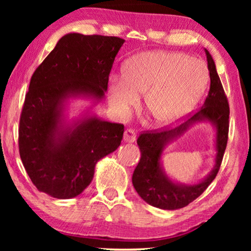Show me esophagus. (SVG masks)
Here are the masks:
<instances>
[{
    "instance_id": "34e87169",
    "label": "esophagus",
    "mask_w": 251,
    "mask_h": 251,
    "mask_svg": "<svg viewBox=\"0 0 251 251\" xmlns=\"http://www.w3.org/2000/svg\"><path fill=\"white\" fill-rule=\"evenodd\" d=\"M136 132L132 129H126L125 135H123V140L126 143H133L136 140Z\"/></svg>"
}]
</instances>
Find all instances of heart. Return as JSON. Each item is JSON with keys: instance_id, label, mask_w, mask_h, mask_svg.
<instances>
[{"instance_id": "1", "label": "heart", "mask_w": 251, "mask_h": 251, "mask_svg": "<svg viewBox=\"0 0 251 251\" xmlns=\"http://www.w3.org/2000/svg\"><path fill=\"white\" fill-rule=\"evenodd\" d=\"M203 61L176 51H145L126 61L123 76L108 85V99L125 115L144 94V108L155 126L176 125L198 104L208 87Z\"/></svg>"}]
</instances>
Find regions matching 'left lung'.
<instances>
[{"label": "left lung", "instance_id": "1", "mask_svg": "<svg viewBox=\"0 0 251 251\" xmlns=\"http://www.w3.org/2000/svg\"><path fill=\"white\" fill-rule=\"evenodd\" d=\"M210 75V89L202 107L180 126L160 132L143 133L137 139L142 153L139 163L132 175V184L137 193L147 203L163 210H176L186 207L203 193L216 178L221 167L228 137L229 107L215 61L204 49ZM210 123L215 131V164L203 180L195 184L175 181L163 167L162 155L165 147L198 123Z\"/></svg>", "mask_w": 251, "mask_h": 251}]
</instances>
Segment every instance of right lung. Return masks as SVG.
Segmentation results:
<instances>
[{
	"mask_svg": "<svg viewBox=\"0 0 251 251\" xmlns=\"http://www.w3.org/2000/svg\"><path fill=\"white\" fill-rule=\"evenodd\" d=\"M125 40L68 33L36 68L19 122V153L30 180L43 193L72 199L91 183L99 160L121 144L125 126L91 111L105 99L108 75ZM93 105L68 118L70 101Z\"/></svg>",
	"mask_w": 251,
	"mask_h": 251,
	"instance_id": "right-lung-1",
	"label": "right lung"
}]
</instances>
